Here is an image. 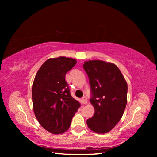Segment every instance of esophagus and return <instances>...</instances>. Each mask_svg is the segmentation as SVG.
Returning a JSON list of instances; mask_svg holds the SVG:
<instances>
[{"instance_id":"obj_1","label":"esophagus","mask_w":157,"mask_h":157,"mask_svg":"<svg viewBox=\"0 0 157 157\" xmlns=\"http://www.w3.org/2000/svg\"><path fill=\"white\" fill-rule=\"evenodd\" d=\"M81 102L82 104H86L87 103V98L86 96H84L83 98L81 99Z\"/></svg>"}]
</instances>
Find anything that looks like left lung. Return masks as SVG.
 Listing matches in <instances>:
<instances>
[{"label": "left lung", "instance_id": "8db88e82", "mask_svg": "<svg viewBox=\"0 0 157 157\" xmlns=\"http://www.w3.org/2000/svg\"><path fill=\"white\" fill-rule=\"evenodd\" d=\"M83 68L89 77L95 109L86 121L89 128L98 134L111 131L122 118L127 105V84L118 66L101 60L85 62Z\"/></svg>", "mask_w": 157, "mask_h": 157}]
</instances>
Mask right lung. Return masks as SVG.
<instances>
[{"label":"right lung","instance_id":"add662e5","mask_svg":"<svg viewBox=\"0 0 157 157\" xmlns=\"http://www.w3.org/2000/svg\"><path fill=\"white\" fill-rule=\"evenodd\" d=\"M72 58L59 57L45 62L34 78L32 98L39 124L51 134L65 132L80 104L71 96L66 73L76 64Z\"/></svg>","mask_w":157,"mask_h":157}]
</instances>
